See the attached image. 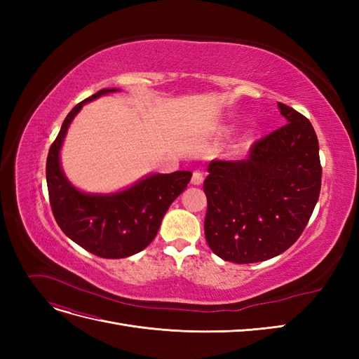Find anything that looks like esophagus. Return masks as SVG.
<instances>
[{
    "mask_svg": "<svg viewBox=\"0 0 359 359\" xmlns=\"http://www.w3.org/2000/svg\"><path fill=\"white\" fill-rule=\"evenodd\" d=\"M191 182L194 184V186H201V184L203 182V173L201 170H194L193 177H191Z\"/></svg>",
    "mask_w": 359,
    "mask_h": 359,
    "instance_id": "esophagus-1",
    "label": "esophagus"
}]
</instances>
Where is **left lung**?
Masks as SVG:
<instances>
[{"instance_id": "8db88e82", "label": "left lung", "mask_w": 359, "mask_h": 359, "mask_svg": "<svg viewBox=\"0 0 359 359\" xmlns=\"http://www.w3.org/2000/svg\"><path fill=\"white\" fill-rule=\"evenodd\" d=\"M286 124L256 140L244 160H212L203 181L205 238L235 264L278 256L295 243L319 199L322 166L309 119L278 103Z\"/></svg>"}]
</instances>
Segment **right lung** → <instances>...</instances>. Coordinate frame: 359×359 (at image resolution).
Instances as JSON below:
<instances>
[{
    "instance_id": "add662e5",
    "label": "right lung",
    "mask_w": 359,
    "mask_h": 359,
    "mask_svg": "<svg viewBox=\"0 0 359 359\" xmlns=\"http://www.w3.org/2000/svg\"><path fill=\"white\" fill-rule=\"evenodd\" d=\"M100 90L76 104L64 119L46 161V181L53 217L72 241L104 259L139 253L154 240L163 215L186 190L191 172L154 173L127 190L112 194H86L73 187L60 166V149L67 128L85 103L115 93Z\"/></svg>"
}]
</instances>
